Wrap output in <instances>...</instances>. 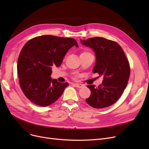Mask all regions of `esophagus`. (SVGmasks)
I'll use <instances>...</instances> for the list:
<instances>
[{"label": "esophagus", "mask_w": 149, "mask_h": 149, "mask_svg": "<svg viewBox=\"0 0 149 149\" xmlns=\"http://www.w3.org/2000/svg\"><path fill=\"white\" fill-rule=\"evenodd\" d=\"M75 87L78 88H81L83 86V85L82 84H80V83H74L73 84Z\"/></svg>", "instance_id": "obj_1"}]
</instances>
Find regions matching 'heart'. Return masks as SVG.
Returning <instances> with one entry per match:
<instances>
[{
    "mask_svg": "<svg viewBox=\"0 0 149 149\" xmlns=\"http://www.w3.org/2000/svg\"><path fill=\"white\" fill-rule=\"evenodd\" d=\"M88 53H90L89 51H82L81 52V54L80 55H83V54H88Z\"/></svg>",
    "mask_w": 149,
    "mask_h": 149,
    "instance_id": "1",
    "label": "heart"
}]
</instances>
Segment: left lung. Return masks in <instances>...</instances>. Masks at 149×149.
<instances>
[{
	"label": "left lung",
	"instance_id": "left-lung-1",
	"mask_svg": "<svg viewBox=\"0 0 149 149\" xmlns=\"http://www.w3.org/2000/svg\"><path fill=\"white\" fill-rule=\"evenodd\" d=\"M80 42L95 52L93 73L103 77L98 88L94 84L87 86L91 93L86 101L97 109L110 106L120 98L127 85L130 69L126 55L119 44L105 38L92 37Z\"/></svg>",
	"mask_w": 149,
	"mask_h": 149
}]
</instances>
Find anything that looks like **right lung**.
<instances>
[{
    "mask_svg": "<svg viewBox=\"0 0 149 149\" xmlns=\"http://www.w3.org/2000/svg\"><path fill=\"white\" fill-rule=\"evenodd\" d=\"M73 46L79 47L74 38L45 35L31 39L23 47L17 61L18 76L20 88L31 102L46 107L62 95L69 84L52 79V68L61 65Z\"/></svg>",
    "mask_w": 149,
    "mask_h": 149,
    "instance_id": "add662e5",
    "label": "right lung"
}]
</instances>
